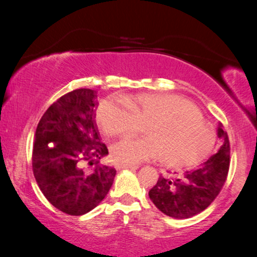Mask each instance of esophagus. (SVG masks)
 I'll use <instances>...</instances> for the list:
<instances>
[{
    "label": "esophagus",
    "mask_w": 257,
    "mask_h": 257,
    "mask_svg": "<svg viewBox=\"0 0 257 257\" xmlns=\"http://www.w3.org/2000/svg\"><path fill=\"white\" fill-rule=\"evenodd\" d=\"M139 166L136 165H126V164H115V168L117 170H125V168H130V170H137Z\"/></svg>",
    "instance_id": "1"
}]
</instances>
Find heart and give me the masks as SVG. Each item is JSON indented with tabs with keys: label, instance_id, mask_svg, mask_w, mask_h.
Instances as JSON below:
<instances>
[{
	"label": "heart",
	"instance_id": "heart-1",
	"mask_svg": "<svg viewBox=\"0 0 257 257\" xmlns=\"http://www.w3.org/2000/svg\"><path fill=\"white\" fill-rule=\"evenodd\" d=\"M97 119L108 136L131 137L147 127L146 139H125L112 147L118 163L137 165L160 156L174 167L192 166L208 156L215 137L191 101L173 94L138 93L101 101Z\"/></svg>",
	"mask_w": 257,
	"mask_h": 257
}]
</instances>
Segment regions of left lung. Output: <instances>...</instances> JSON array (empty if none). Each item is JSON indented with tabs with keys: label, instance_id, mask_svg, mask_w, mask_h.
I'll return each mask as SVG.
<instances>
[{
	"label": "left lung",
	"instance_id": "obj_1",
	"mask_svg": "<svg viewBox=\"0 0 257 257\" xmlns=\"http://www.w3.org/2000/svg\"><path fill=\"white\" fill-rule=\"evenodd\" d=\"M221 146L215 154L182 177H160L149 192L150 199L165 215L188 219L201 213L212 203L226 182L230 163L229 139L222 126L217 127Z\"/></svg>",
	"mask_w": 257,
	"mask_h": 257
}]
</instances>
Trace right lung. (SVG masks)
Listing matches in <instances>:
<instances>
[{"mask_svg": "<svg viewBox=\"0 0 257 257\" xmlns=\"http://www.w3.org/2000/svg\"><path fill=\"white\" fill-rule=\"evenodd\" d=\"M97 92L77 89L45 111L38 122L33 171L49 202L69 215H83L110 191L115 170L99 165L107 156L96 124Z\"/></svg>", "mask_w": 257, "mask_h": 257, "instance_id": "right-lung-1", "label": "right lung"}]
</instances>
